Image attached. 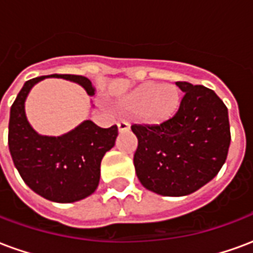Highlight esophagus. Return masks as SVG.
I'll return each mask as SVG.
<instances>
[{
  "instance_id": "obj_1",
  "label": "esophagus",
  "mask_w": 253,
  "mask_h": 253,
  "mask_svg": "<svg viewBox=\"0 0 253 253\" xmlns=\"http://www.w3.org/2000/svg\"><path fill=\"white\" fill-rule=\"evenodd\" d=\"M116 125H118V130H119V132L128 131V130H130V126H128L127 122H118Z\"/></svg>"
}]
</instances>
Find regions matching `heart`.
I'll return each instance as SVG.
<instances>
[{
	"mask_svg": "<svg viewBox=\"0 0 253 253\" xmlns=\"http://www.w3.org/2000/svg\"><path fill=\"white\" fill-rule=\"evenodd\" d=\"M181 93L172 84L145 83L121 100V108L128 115L139 116L148 126H163L170 122L180 108Z\"/></svg>",
	"mask_w": 253,
	"mask_h": 253,
	"instance_id": "heart-1",
	"label": "heart"
}]
</instances>
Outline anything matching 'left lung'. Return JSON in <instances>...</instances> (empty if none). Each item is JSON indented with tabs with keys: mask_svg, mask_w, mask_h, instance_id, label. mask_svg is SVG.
Returning <instances> with one entry per match:
<instances>
[{
	"mask_svg": "<svg viewBox=\"0 0 253 253\" xmlns=\"http://www.w3.org/2000/svg\"><path fill=\"white\" fill-rule=\"evenodd\" d=\"M184 92L176 116L163 126L134 125V167L141 184L163 196L190 195L212 180L230 145L228 108L203 85L176 83Z\"/></svg>",
	"mask_w": 253,
	"mask_h": 253,
	"instance_id": "8db88e82",
	"label": "left lung"
}]
</instances>
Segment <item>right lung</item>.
Here are the masks:
<instances>
[{"instance_id":"add662e5","label":"right lung","mask_w":253,"mask_h":253,"mask_svg":"<svg viewBox=\"0 0 253 253\" xmlns=\"http://www.w3.org/2000/svg\"><path fill=\"white\" fill-rule=\"evenodd\" d=\"M47 77L78 84L89 96L96 92L88 78L74 74H51L27 81L10 107L9 152L14 167L31 190L51 202L72 203L96 191L101 160L114 148L118 127L101 128L92 121H84L59 137L36 132L25 115V100L32 86Z\"/></svg>"}]
</instances>
